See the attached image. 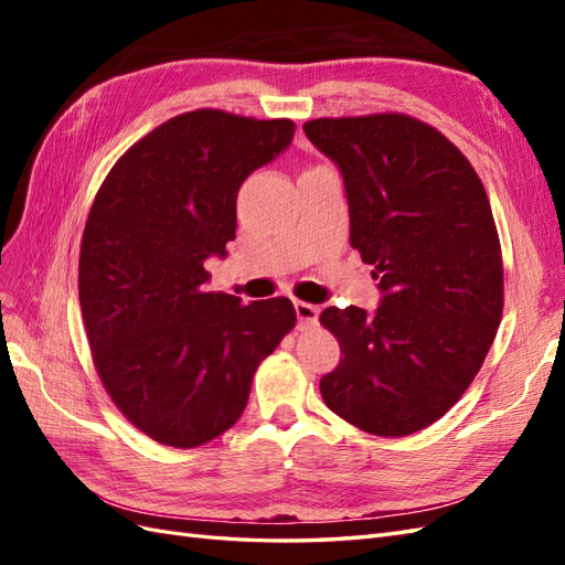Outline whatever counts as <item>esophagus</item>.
<instances>
[{
  "label": "esophagus",
  "mask_w": 565,
  "mask_h": 565,
  "mask_svg": "<svg viewBox=\"0 0 565 565\" xmlns=\"http://www.w3.org/2000/svg\"><path fill=\"white\" fill-rule=\"evenodd\" d=\"M295 311H297V318H299V328H311V324H318L320 309L316 303L295 301Z\"/></svg>",
  "instance_id": "34e87169"
}]
</instances>
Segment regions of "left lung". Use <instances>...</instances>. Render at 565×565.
Returning a JSON list of instances; mask_svg holds the SVG:
<instances>
[{
  "label": "left lung",
  "mask_w": 565,
  "mask_h": 565,
  "mask_svg": "<svg viewBox=\"0 0 565 565\" xmlns=\"http://www.w3.org/2000/svg\"><path fill=\"white\" fill-rule=\"evenodd\" d=\"M344 177L351 247L382 303L320 313L341 349L320 380L334 415L374 436L440 419L481 370L500 328L504 266L486 188L438 129L403 113L303 125Z\"/></svg>",
  "instance_id": "1"
}]
</instances>
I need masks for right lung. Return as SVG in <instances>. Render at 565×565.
Here are the masks:
<instances>
[{
	"instance_id": "obj_1",
	"label": "right lung",
	"mask_w": 565,
	"mask_h": 565,
	"mask_svg": "<svg viewBox=\"0 0 565 565\" xmlns=\"http://www.w3.org/2000/svg\"><path fill=\"white\" fill-rule=\"evenodd\" d=\"M292 136V119L183 113L136 141L94 198L79 249L92 358L119 413L162 446L228 431L256 367L295 328L285 297L204 289V262L235 237L243 181Z\"/></svg>"
}]
</instances>
